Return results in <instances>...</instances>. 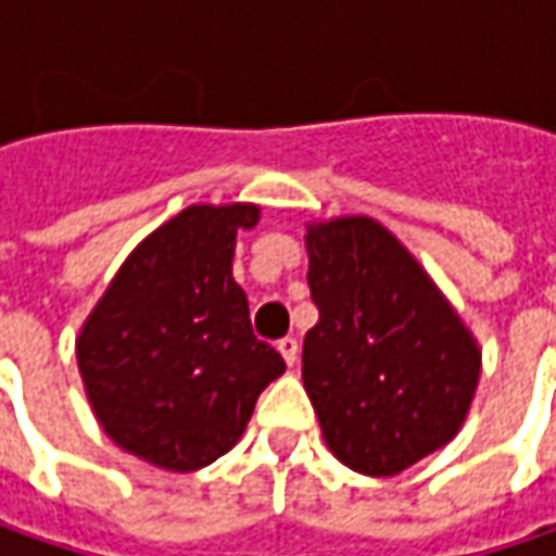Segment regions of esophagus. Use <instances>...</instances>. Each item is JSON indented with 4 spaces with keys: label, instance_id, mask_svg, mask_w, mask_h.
I'll return each mask as SVG.
<instances>
[{
    "label": "esophagus",
    "instance_id": "obj_1",
    "mask_svg": "<svg viewBox=\"0 0 556 556\" xmlns=\"http://www.w3.org/2000/svg\"><path fill=\"white\" fill-rule=\"evenodd\" d=\"M279 354L286 357V364L289 367H295V361H299V339H292V336H286V339H279Z\"/></svg>",
    "mask_w": 556,
    "mask_h": 556
}]
</instances>
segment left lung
<instances>
[{"mask_svg": "<svg viewBox=\"0 0 556 556\" xmlns=\"http://www.w3.org/2000/svg\"><path fill=\"white\" fill-rule=\"evenodd\" d=\"M320 320L302 351L326 447L354 472L399 476L467 420L482 351L399 236L374 217L307 224Z\"/></svg>", "mask_w": 556, "mask_h": 556, "instance_id": "obj_1", "label": "left lung"}]
</instances>
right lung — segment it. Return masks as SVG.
<instances>
[{
	"label": "right lung",
	"instance_id": "obj_1",
	"mask_svg": "<svg viewBox=\"0 0 556 556\" xmlns=\"http://www.w3.org/2000/svg\"><path fill=\"white\" fill-rule=\"evenodd\" d=\"M257 220L249 202L182 207L127 254L80 326L77 367L96 420L152 467L214 464L286 370L252 332L232 279L236 236Z\"/></svg>",
	"mask_w": 556,
	"mask_h": 556
}]
</instances>
